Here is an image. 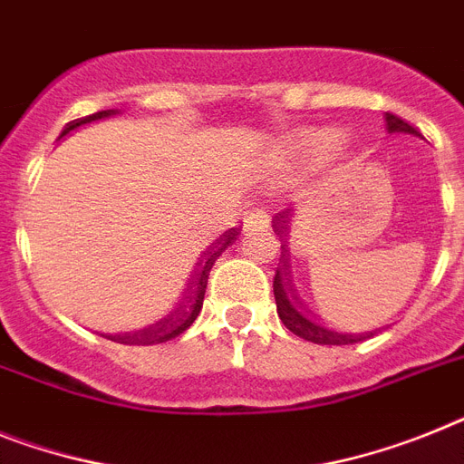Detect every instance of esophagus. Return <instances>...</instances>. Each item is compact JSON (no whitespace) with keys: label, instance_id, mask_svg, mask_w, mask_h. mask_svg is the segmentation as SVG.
<instances>
[{"label":"esophagus","instance_id":"obj_1","mask_svg":"<svg viewBox=\"0 0 464 464\" xmlns=\"http://www.w3.org/2000/svg\"><path fill=\"white\" fill-rule=\"evenodd\" d=\"M268 224V214L266 212H250L247 214V219H245V231H250V228H259V226Z\"/></svg>","mask_w":464,"mask_h":464}]
</instances>
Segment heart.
Returning a JSON list of instances; mask_svg holds the SVG:
<instances>
[{"mask_svg":"<svg viewBox=\"0 0 464 464\" xmlns=\"http://www.w3.org/2000/svg\"><path fill=\"white\" fill-rule=\"evenodd\" d=\"M342 131L337 127H314L306 130L295 139V150L306 162H318L325 160L334 148L340 146Z\"/></svg>","mask_w":464,"mask_h":464,"instance_id":"1","label":"heart"}]
</instances>
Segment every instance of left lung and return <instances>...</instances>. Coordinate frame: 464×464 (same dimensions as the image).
I'll return each instance as SVG.
<instances>
[{
    "mask_svg": "<svg viewBox=\"0 0 464 464\" xmlns=\"http://www.w3.org/2000/svg\"><path fill=\"white\" fill-rule=\"evenodd\" d=\"M387 131L389 134H412L420 136V131L408 124L406 120L396 118L392 112H387ZM280 262L278 268H276L274 276V295H276V309H278V318L283 321L290 333H295L297 337L306 342H314V344H356V342H363L365 337H371V334H346V333H337V330L328 328L325 323L316 321V318L311 316V311L306 309L304 302L299 299L297 290L292 285V271H290V259H287V247L285 245H280Z\"/></svg>",
    "mask_w": 464,
    "mask_h": 464,
    "instance_id": "obj_1",
    "label": "left lung"
}]
</instances>
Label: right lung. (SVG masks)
<instances>
[{"mask_svg":"<svg viewBox=\"0 0 464 464\" xmlns=\"http://www.w3.org/2000/svg\"><path fill=\"white\" fill-rule=\"evenodd\" d=\"M118 111H99L93 112V115H87V118H80V120H72V122L65 124V130L61 131V136H65L68 131H72L75 127L80 124H87L93 122V120H101V118H111L115 115ZM240 228H231V231H226L221 238L214 240L209 245L208 250H202L200 256L196 259V266L193 271L188 274L186 278V285L184 292H181V297L177 299V304L174 309L167 314L162 321H158L155 325L150 328H143L134 334H103L108 340L112 342H120V344H160V342H167V340H174L179 334L188 330L193 325V321L198 318L202 309V299H205V290H208V278H209V271H212L214 262L219 259L221 252L233 243V240L238 238Z\"/></svg>","mask_w":464,"mask_h":464,"instance_id":"obj_1","label":"right lung"}]
</instances>
